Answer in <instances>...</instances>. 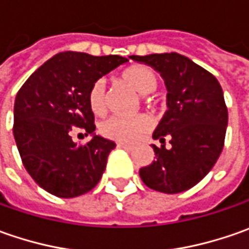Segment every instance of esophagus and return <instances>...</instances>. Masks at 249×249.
Here are the masks:
<instances>
[{
  "label": "esophagus",
  "mask_w": 249,
  "mask_h": 249,
  "mask_svg": "<svg viewBox=\"0 0 249 249\" xmlns=\"http://www.w3.org/2000/svg\"><path fill=\"white\" fill-rule=\"evenodd\" d=\"M118 148L126 149V151H131L133 147H131V145H127V144H122V142H119V144H118Z\"/></svg>",
  "instance_id": "obj_1"
}]
</instances>
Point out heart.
<instances>
[{
  "mask_svg": "<svg viewBox=\"0 0 249 249\" xmlns=\"http://www.w3.org/2000/svg\"><path fill=\"white\" fill-rule=\"evenodd\" d=\"M120 79L139 94H149L157 90L159 84L158 74L148 66H131L123 71ZM89 105L95 115H102L107 110L108 97L104 80H95L89 90ZM152 127V120L147 115H137L133 118L110 116L100 124V133L109 140L131 144L145 134Z\"/></svg>",
  "mask_w": 249,
  "mask_h": 249,
  "instance_id": "obj_1",
  "label": "heart"
}]
</instances>
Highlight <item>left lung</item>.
Masks as SVG:
<instances>
[{
  "label": "left lung",
  "mask_w": 249,
  "mask_h": 249,
  "mask_svg": "<svg viewBox=\"0 0 249 249\" xmlns=\"http://www.w3.org/2000/svg\"><path fill=\"white\" fill-rule=\"evenodd\" d=\"M130 58L158 71L167 89L169 109L152 134L162 145H152L155 160L140 169V177L159 193L187 191L209 173L225 145L227 107L222 87L212 73L177 53Z\"/></svg>",
  "instance_id": "8db88e82"
}]
</instances>
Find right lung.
<instances>
[{
  "label": "right lung",
  "mask_w": 249,
  "mask_h": 249,
  "mask_svg": "<svg viewBox=\"0 0 249 249\" xmlns=\"http://www.w3.org/2000/svg\"><path fill=\"white\" fill-rule=\"evenodd\" d=\"M127 58L59 53L43 63L16 94L14 136L24 169L38 186L59 198H74L98 184L116 144L94 136L72 140L74 127L95 130L89 105L91 84Z\"/></svg>",
  "instance_id": "1"
}]
</instances>
